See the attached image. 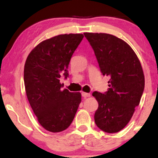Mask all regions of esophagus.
Listing matches in <instances>:
<instances>
[{"instance_id": "34e87169", "label": "esophagus", "mask_w": 158, "mask_h": 158, "mask_svg": "<svg viewBox=\"0 0 158 158\" xmlns=\"http://www.w3.org/2000/svg\"><path fill=\"white\" fill-rule=\"evenodd\" d=\"M81 95H82V97H84V98L90 97V94L85 93V92H81Z\"/></svg>"}]
</instances>
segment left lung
<instances>
[{"instance_id":"8db88e82","label":"left lung","mask_w":158,"mask_h":158,"mask_svg":"<svg viewBox=\"0 0 158 158\" xmlns=\"http://www.w3.org/2000/svg\"><path fill=\"white\" fill-rule=\"evenodd\" d=\"M102 75L110 78L108 90L94 91L99 104L94 120L99 128L116 133L124 128L140 102L145 78L140 61L129 44L107 33L85 32Z\"/></svg>"}]
</instances>
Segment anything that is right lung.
<instances>
[{"label":"right lung","instance_id":"right-lung-1","mask_svg":"<svg viewBox=\"0 0 158 158\" xmlns=\"http://www.w3.org/2000/svg\"><path fill=\"white\" fill-rule=\"evenodd\" d=\"M82 34H61L41 41L27 58L23 70L27 97L38 121L47 131L67 129L81 101V93L61 90V76L68 68Z\"/></svg>","mask_w":158,"mask_h":158}]
</instances>
